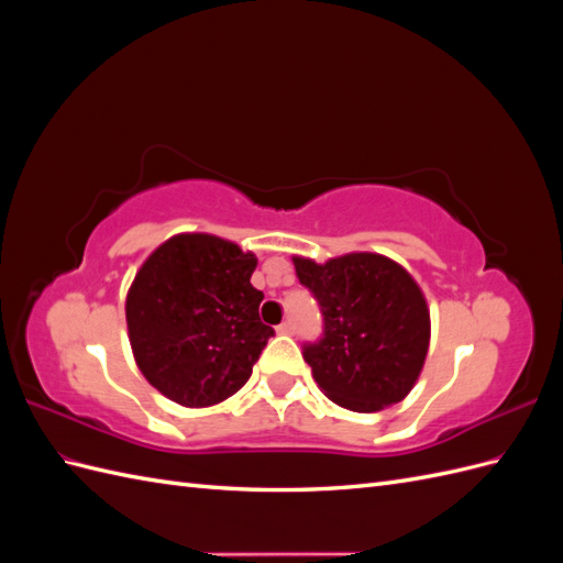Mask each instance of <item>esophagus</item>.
<instances>
[{
  "label": "esophagus",
  "instance_id": "esophagus-1",
  "mask_svg": "<svg viewBox=\"0 0 563 563\" xmlns=\"http://www.w3.org/2000/svg\"><path fill=\"white\" fill-rule=\"evenodd\" d=\"M294 331H296L294 321H284V323H279V327H277V333H282V335H291Z\"/></svg>",
  "mask_w": 563,
  "mask_h": 563
}]
</instances>
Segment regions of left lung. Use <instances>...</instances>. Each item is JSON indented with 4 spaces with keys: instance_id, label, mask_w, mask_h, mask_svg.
I'll return each instance as SVG.
<instances>
[{
    "instance_id": "obj_1",
    "label": "left lung",
    "mask_w": 563,
    "mask_h": 563,
    "mask_svg": "<svg viewBox=\"0 0 563 563\" xmlns=\"http://www.w3.org/2000/svg\"><path fill=\"white\" fill-rule=\"evenodd\" d=\"M300 284L319 300L323 338L305 347L319 389L354 413L408 397L430 350V308L404 265L352 251L317 263L294 255Z\"/></svg>"
}]
</instances>
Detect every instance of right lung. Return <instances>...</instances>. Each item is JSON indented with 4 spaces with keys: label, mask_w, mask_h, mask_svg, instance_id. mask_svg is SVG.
<instances>
[{
    "label": "right lung",
    "mask_w": 563,
    "mask_h": 563,
    "mask_svg": "<svg viewBox=\"0 0 563 563\" xmlns=\"http://www.w3.org/2000/svg\"><path fill=\"white\" fill-rule=\"evenodd\" d=\"M258 258L223 236L180 232L129 286L126 329L145 380L185 408L216 406L251 378L269 335L251 284Z\"/></svg>",
    "instance_id": "add662e5"
}]
</instances>
